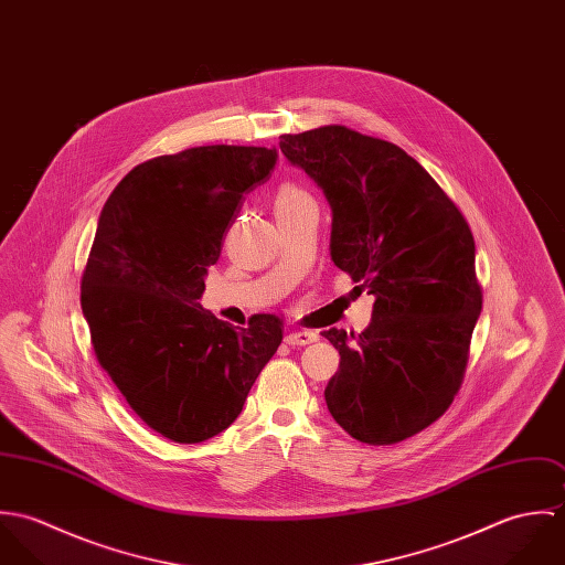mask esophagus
<instances>
[{"instance_id":"1","label":"esophagus","mask_w":565,"mask_h":565,"mask_svg":"<svg viewBox=\"0 0 565 565\" xmlns=\"http://www.w3.org/2000/svg\"><path fill=\"white\" fill-rule=\"evenodd\" d=\"M285 341L289 345H309L313 341H318V332L313 330H291L285 334Z\"/></svg>"}]
</instances>
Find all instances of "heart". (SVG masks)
Listing matches in <instances>:
<instances>
[{
  "mask_svg": "<svg viewBox=\"0 0 565 565\" xmlns=\"http://www.w3.org/2000/svg\"><path fill=\"white\" fill-rule=\"evenodd\" d=\"M307 202H313L307 191H302V189L296 186V184H282V186L276 191L274 211H276V213L289 211V209L302 206V204H307Z\"/></svg>",
  "mask_w": 565,
  "mask_h": 565,
  "instance_id": "b5f03b06",
  "label": "heart"
}]
</instances>
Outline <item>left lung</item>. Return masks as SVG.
<instances>
[{
	"label": "left lung",
	"instance_id": "left-lung-1",
	"mask_svg": "<svg viewBox=\"0 0 565 565\" xmlns=\"http://www.w3.org/2000/svg\"><path fill=\"white\" fill-rule=\"evenodd\" d=\"M332 211L330 256L374 296L356 337L323 330L339 372L323 398L354 439L387 446L424 430L459 392L483 309L468 222L430 173L398 146L345 126L282 135Z\"/></svg>",
	"mask_w": 565,
	"mask_h": 565
}]
</instances>
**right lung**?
Masks as SVG:
<instances>
[{
	"label": "right lung",
	"mask_w": 565,
	"mask_h": 565,
	"mask_svg": "<svg viewBox=\"0 0 565 565\" xmlns=\"http://www.w3.org/2000/svg\"><path fill=\"white\" fill-rule=\"evenodd\" d=\"M276 159L245 146L159 157L137 164L99 213L82 276L93 350L132 411L171 441L226 430L282 341L276 316L239 330L200 305L243 195Z\"/></svg>",
	"instance_id": "1"
}]
</instances>
